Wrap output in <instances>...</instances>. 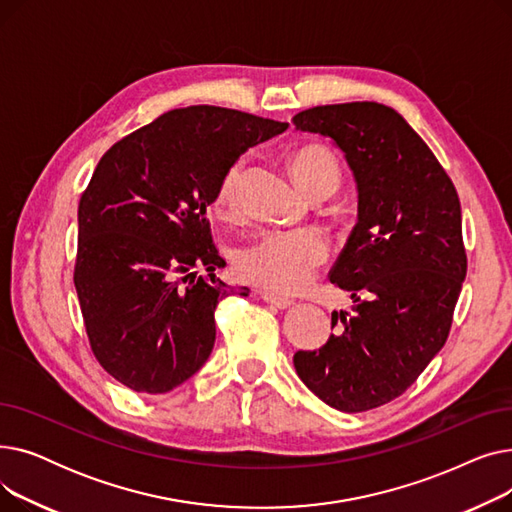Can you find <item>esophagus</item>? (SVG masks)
Returning <instances> with one entry per match:
<instances>
[{
  "label": "esophagus",
  "instance_id": "obj_1",
  "mask_svg": "<svg viewBox=\"0 0 512 512\" xmlns=\"http://www.w3.org/2000/svg\"><path fill=\"white\" fill-rule=\"evenodd\" d=\"M261 299H263L265 303H270V305L278 307V309H288V307L294 305L292 299L282 297V294H276V292H270V290H263V292H261Z\"/></svg>",
  "mask_w": 512,
  "mask_h": 512
}]
</instances>
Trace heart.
<instances>
[{
    "label": "heart",
    "instance_id": "heart-1",
    "mask_svg": "<svg viewBox=\"0 0 512 512\" xmlns=\"http://www.w3.org/2000/svg\"><path fill=\"white\" fill-rule=\"evenodd\" d=\"M290 174L301 191L311 199H326L342 180L338 159L319 145H305L288 159ZM240 164H234L220 180L213 197V211L220 218H232L236 211V186ZM330 247L326 236L315 228L270 230L255 238L236 255L238 274L267 290L299 292L326 263Z\"/></svg>",
    "mask_w": 512,
    "mask_h": 512
}]
</instances>
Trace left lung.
<instances>
[{
    "instance_id": "8db88e82",
    "label": "left lung",
    "mask_w": 512,
    "mask_h": 512,
    "mask_svg": "<svg viewBox=\"0 0 512 512\" xmlns=\"http://www.w3.org/2000/svg\"><path fill=\"white\" fill-rule=\"evenodd\" d=\"M292 124L330 137L359 188V222L330 272L353 311H334L336 334L292 361L326 405L363 413L411 388L450 334L467 276L461 201L432 149L388 105H317Z\"/></svg>"
}]
</instances>
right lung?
I'll return each mask as SVG.
<instances>
[{"label":"right lung","instance_id":"add662e5","mask_svg":"<svg viewBox=\"0 0 512 512\" xmlns=\"http://www.w3.org/2000/svg\"><path fill=\"white\" fill-rule=\"evenodd\" d=\"M286 128L218 105L178 107L99 159L78 203L74 286L91 353L120 384L164 394L207 361L215 307L232 292L213 276L226 261L207 207L234 161Z\"/></svg>","mask_w":512,"mask_h":512}]
</instances>
